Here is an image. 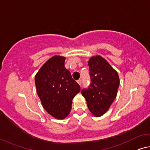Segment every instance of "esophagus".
Returning <instances> with one entry per match:
<instances>
[{"instance_id": "34e87169", "label": "esophagus", "mask_w": 150, "mask_h": 150, "mask_svg": "<svg viewBox=\"0 0 150 150\" xmlns=\"http://www.w3.org/2000/svg\"><path fill=\"white\" fill-rule=\"evenodd\" d=\"M77 83H79L80 85H81V79H79V80H77Z\"/></svg>"}]
</instances>
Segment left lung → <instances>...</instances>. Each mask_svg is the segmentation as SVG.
Returning <instances> with one entry per match:
<instances>
[{
	"mask_svg": "<svg viewBox=\"0 0 150 150\" xmlns=\"http://www.w3.org/2000/svg\"><path fill=\"white\" fill-rule=\"evenodd\" d=\"M88 65L91 83L87 89L81 90V94L89 111L96 117H100L117 96L120 78L117 71L101 56L92 57Z\"/></svg>",
	"mask_w": 150,
	"mask_h": 150,
	"instance_id": "1",
	"label": "left lung"
}]
</instances>
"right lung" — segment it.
<instances>
[{"mask_svg":"<svg viewBox=\"0 0 150 150\" xmlns=\"http://www.w3.org/2000/svg\"><path fill=\"white\" fill-rule=\"evenodd\" d=\"M65 61L64 57L53 56L41 67L35 78L42 107L50 115L61 120L70 113L73 99L81 90L65 67Z\"/></svg>","mask_w":150,"mask_h":150,"instance_id":"right-lung-1","label":"right lung"}]
</instances>
